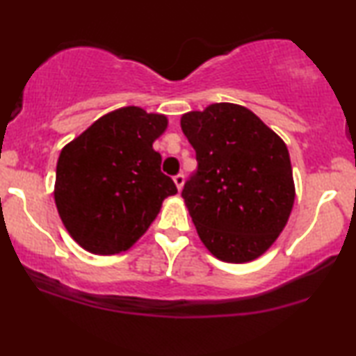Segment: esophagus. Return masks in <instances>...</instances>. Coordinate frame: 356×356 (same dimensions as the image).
<instances>
[{"label": "esophagus", "mask_w": 356, "mask_h": 356, "mask_svg": "<svg viewBox=\"0 0 356 356\" xmlns=\"http://www.w3.org/2000/svg\"><path fill=\"white\" fill-rule=\"evenodd\" d=\"M173 181H175V184H177L178 191H181L183 184H184V175L183 173H178L177 177H173Z\"/></svg>", "instance_id": "1"}]
</instances>
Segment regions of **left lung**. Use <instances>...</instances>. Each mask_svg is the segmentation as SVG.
Masks as SVG:
<instances>
[{"label": "left lung", "mask_w": 356, "mask_h": 356, "mask_svg": "<svg viewBox=\"0 0 356 356\" xmlns=\"http://www.w3.org/2000/svg\"><path fill=\"white\" fill-rule=\"evenodd\" d=\"M197 170L181 196L217 259L250 262L269 250L295 201L289 149L251 110L213 104L181 116Z\"/></svg>", "instance_id": "8db88e82"}]
</instances>
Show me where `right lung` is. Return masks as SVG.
<instances>
[{"mask_svg": "<svg viewBox=\"0 0 356 356\" xmlns=\"http://www.w3.org/2000/svg\"><path fill=\"white\" fill-rule=\"evenodd\" d=\"M167 124V116L124 106L63 147L55 202L66 230L84 250L102 256L129 250L163 199L178 193L152 147Z\"/></svg>", "mask_w": 356, "mask_h": 356, "instance_id": "add662e5", "label": "right lung"}]
</instances>
